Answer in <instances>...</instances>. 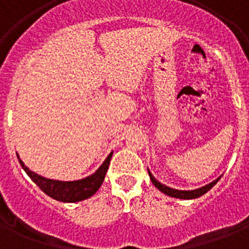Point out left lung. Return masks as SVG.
Segmentation results:
<instances>
[{
	"instance_id": "obj_1",
	"label": "left lung",
	"mask_w": 249,
	"mask_h": 249,
	"mask_svg": "<svg viewBox=\"0 0 249 249\" xmlns=\"http://www.w3.org/2000/svg\"><path fill=\"white\" fill-rule=\"evenodd\" d=\"M148 174H150V178H151L152 183H154V185H155L156 187H158V189L161 191V193H164L165 195H169V196L178 197V199H195V197L201 196V195H204L207 191H209V190L212 189L213 186L216 185L217 182H218V179H220V178H217L216 181L211 182L209 185L203 186V187H200V189L191 190V191H183V190L170 189V187H168V186L163 185V183H160V182L156 181L155 177H154V176L150 173V170H148Z\"/></svg>"
}]
</instances>
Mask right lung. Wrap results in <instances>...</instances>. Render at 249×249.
<instances>
[{"label": "right lung", "instance_id": "right-lung-1", "mask_svg": "<svg viewBox=\"0 0 249 249\" xmlns=\"http://www.w3.org/2000/svg\"><path fill=\"white\" fill-rule=\"evenodd\" d=\"M112 158V152L107 156L105 163L99 166V169L94 174L89 177L79 179V181H71V182H63V181H55V179H49L42 176H38L37 173L29 170L24 163L19 159L21 168L25 170V173L28 174L31 179L44 191L46 195H49L53 199L58 201H64V203H76V201L85 200L88 197L97 193L98 189L105 181V176L108 169L109 161Z\"/></svg>", "mask_w": 249, "mask_h": 249}]
</instances>
